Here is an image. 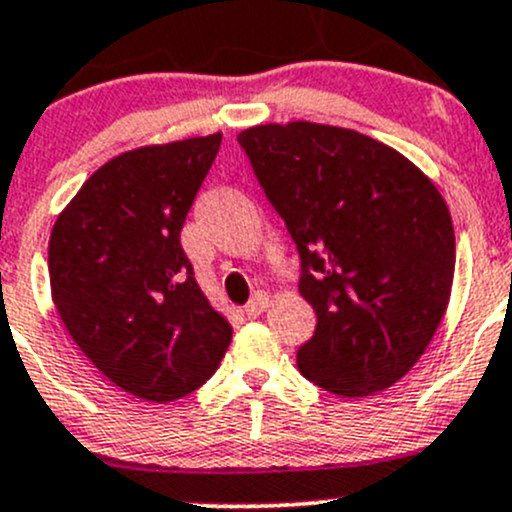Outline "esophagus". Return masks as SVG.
Listing matches in <instances>:
<instances>
[{
  "label": "esophagus",
  "instance_id": "esophagus-1",
  "mask_svg": "<svg viewBox=\"0 0 512 512\" xmlns=\"http://www.w3.org/2000/svg\"><path fill=\"white\" fill-rule=\"evenodd\" d=\"M267 304H270V299H267V294H265V292H257L255 297H252L250 302L245 304V314H247V317H250V319H257L262 312H265Z\"/></svg>",
  "mask_w": 512,
  "mask_h": 512
}]
</instances>
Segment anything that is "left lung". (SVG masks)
<instances>
[{
    "label": "left lung",
    "instance_id": "left-lung-1",
    "mask_svg": "<svg viewBox=\"0 0 512 512\" xmlns=\"http://www.w3.org/2000/svg\"><path fill=\"white\" fill-rule=\"evenodd\" d=\"M299 252L317 327L297 349L304 379L337 396L396 384L446 312L456 237L441 193L394 148L319 123L237 136Z\"/></svg>",
    "mask_w": 512,
    "mask_h": 512
}]
</instances>
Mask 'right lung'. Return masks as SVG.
<instances>
[{
  "label": "right lung",
  "mask_w": 512,
  "mask_h": 512,
  "mask_svg": "<svg viewBox=\"0 0 512 512\" xmlns=\"http://www.w3.org/2000/svg\"><path fill=\"white\" fill-rule=\"evenodd\" d=\"M220 143L215 133L108 160L51 230L61 322L96 369L138 399L165 404L200 389L232 339L180 245Z\"/></svg>",
  "instance_id": "add662e5"
}]
</instances>
